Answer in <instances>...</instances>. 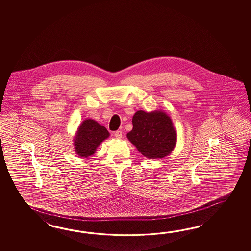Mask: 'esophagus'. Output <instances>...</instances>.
<instances>
[{
    "mask_svg": "<svg viewBox=\"0 0 251 251\" xmlns=\"http://www.w3.org/2000/svg\"><path fill=\"white\" fill-rule=\"evenodd\" d=\"M115 137H116L117 139L122 138V131L118 130V131H117V132H115Z\"/></svg>",
    "mask_w": 251,
    "mask_h": 251,
    "instance_id": "34e87169",
    "label": "esophagus"
}]
</instances>
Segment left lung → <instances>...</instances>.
Wrapping results in <instances>:
<instances>
[{"label":"left lung","instance_id":"obj_1","mask_svg":"<svg viewBox=\"0 0 251 251\" xmlns=\"http://www.w3.org/2000/svg\"><path fill=\"white\" fill-rule=\"evenodd\" d=\"M132 123L133 129L126 137L144 157L162 159L175 148L176 129L164 111L139 110L133 115Z\"/></svg>","mask_w":251,"mask_h":251}]
</instances>
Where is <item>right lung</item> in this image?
Instances as JSON below:
<instances>
[{"label":"right lung","mask_w":251,"mask_h":251,"mask_svg":"<svg viewBox=\"0 0 251 251\" xmlns=\"http://www.w3.org/2000/svg\"><path fill=\"white\" fill-rule=\"evenodd\" d=\"M108 136L109 133L105 126L87 118L79 126L74 139L76 154L80 158H88L94 154L97 148Z\"/></svg>","instance_id":"right-lung-1"}]
</instances>
